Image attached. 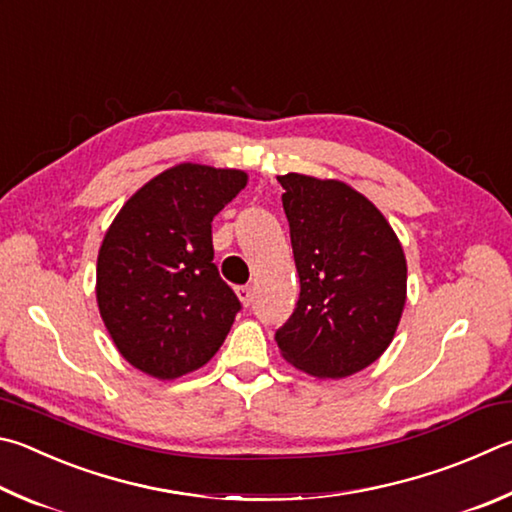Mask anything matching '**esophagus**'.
<instances>
[{"instance_id": "esophagus-1", "label": "esophagus", "mask_w": 512, "mask_h": 512, "mask_svg": "<svg viewBox=\"0 0 512 512\" xmlns=\"http://www.w3.org/2000/svg\"><path fill=\"white\" fill-rule=\"evenodd\" d=\"M237 295H239V300L241 302H244V306H250V304H253V288H250V286H239L237 288Z\"/></svg>"}]
</instances>
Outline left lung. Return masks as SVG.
<instances>
[{
  "instance_id": "8db88e82",
  "label": "left lung",
  "mask_w": 512,
  "mask_h": 512,
  "mask_svg": "<svg viewBox=\"0 0 512 512\" xmlns=\"http://www.w3.org/2000/svg\"><path fill=\"white\" fill-rule=\"evenodd\" d=\"M300 297L275 342L297 369L345 378L392 342L407 293L401 241L380 210L342 181L277 176Z\"/></svg>"
}]
</instances>
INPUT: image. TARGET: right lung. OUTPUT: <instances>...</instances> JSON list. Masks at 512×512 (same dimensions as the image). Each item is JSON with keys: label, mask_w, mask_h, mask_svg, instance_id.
<instances>
[{"label": "right lung", "mask_w": 512, "mask_h": 512, "mask_svg": "<svg viewBox=\"0 0 512 512\" xmlns=\"http://www.w3.org/2000/svg\"><path fill=\"white\" fill-rule=\"evenodd\" d=\"M246 179L210 165L170 167L120 208L102 239V322L123 358L145 374L179 378L224 345L241 302L212 262V219Z\"/></svg>", "instance_id": "right-lung-1"}]
</instances>
